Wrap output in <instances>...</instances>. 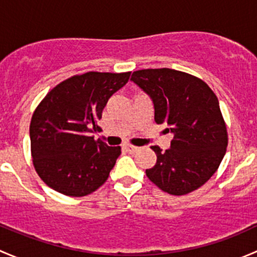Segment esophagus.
Segmentation results:
<instances>
[{
  "label": "esophagus",
  "mask_w": 257,
  "mask_h": 257,
  "mask_svg": "<svg viewBox=\"0 0 257 257\" xmlns=\"http://www.w3.org/2000/svg\"><path fill=\"white\" fill-rule=\"evenodd\" d=\"M123 148L126 150V152H129V153H136V152H138V150H139L138 147H136V145H132V144H124Z\"/></svg>",
  "instance_id": "34e87169"
}]
</instances>
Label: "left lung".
I'll list each match as a JSON object with an SVG mask.
<instances>
[{"label":"left lung","instance_id":"8db88e82","mask_svg":"<svg viewBox=\"0 0 257 257\" xmlns=\"http://www.w3.org/2000/svg\"><path fill=\"white\" fill-rule=\"evenodd\" d=\"M131 79L152 98L155 123L174 134L170 149L152 147L157 163L147 177L172 195L199 189L226 153V124L215 93L198 77L170 68L141 69Z\"/></svg>","mask_w":257,"mask_h":257}]
</instances>
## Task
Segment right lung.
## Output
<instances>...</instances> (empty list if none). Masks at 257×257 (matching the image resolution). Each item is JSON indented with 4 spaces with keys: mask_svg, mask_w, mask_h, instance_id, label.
<instances>
[{
    "mask_svg": "<svg viewBox=\"0 0 257 257\" xmlns=\"http://www.w3.org/2000/svg\"><path fill=\"white\" fill-rule=\"evenodd\" d=\"M131 72H87L57 84L33 112L31 153L40 178L67 196H85L105 183L120 155L93 134L108 99Z\"/></svg>",
    "mask_w": 257,
    "mask_h": 257,
    "instance_id": "obj_1",
    "label": "right lung"
}]
</instances>
